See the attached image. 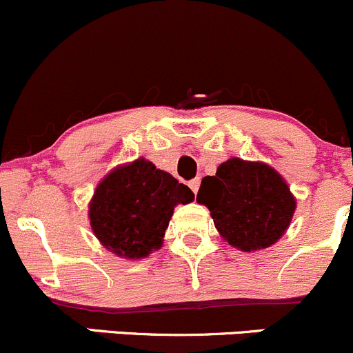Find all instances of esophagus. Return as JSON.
<instances>
[{"instance_id":"34e87169","label":"esophagus","mask_w":353,"mask_h":353,"mask_svg":"<svg viewBox=\"0 0 353 353\" xmlns=\"http://www.w3.org/2000/svg\"><path fill=\"white\" fill-rule=\"evenodd\" d=\"M190 188H191V191L196 194L198 190H200V177H194V179H191L190 181Z\"/></svg>"}]
</instances>
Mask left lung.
<instances>
[{
  "mask_svg": "<svg viewBox=\"0 0 353 353\" xmlns=\"http://www.w3.org/2000/svg\"><path fill=\"white\" fill-rule=\"evenodd\" d=\"M196 201L208 207L222 238L243 252L274 245L296 208L278 170L236 157L221 163L215 176L201 179Z\"/></svg>",
  "mask_w": 353,
  "mask_h": 353,
  "instance_id": "1",
  "label": "left lung"
}]
</instances>
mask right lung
<instances>
[{"instance_id":"add662e5","label":"right lung","mask_w":353,"mask_h":353,"mask_svg":"<svg viewBox=\"0 0 353 353\" xmlns=\"http://www.w3.org/2000/svg\"><path fill=\"white\" fill-rule=\"evenodd\" d=\"M193 200L186 184L138 159L119 165L98 184L90 201L91 229L115 255L145 259L162 246L174 207Z\"/></svg>"}]
</instances>
